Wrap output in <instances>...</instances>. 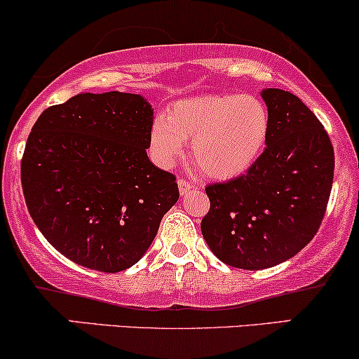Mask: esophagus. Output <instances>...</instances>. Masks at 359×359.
Here are the masks:
<instances>
[{
	"label": "esophagus",
	"mask_w": 359,
	"mask_h": 359,
	"mask_svg": "<svg viewBox=\"0 0 359 359\" xmlns=\"http://www.w3.org/2000/svg\"><path fill=\"white\" fill-rule=\"evenodd\" d=\"M178 188H180L181 194H187L188 191H191V189L194 188V184L189 183V181L184 178H178Z\"/></svg>",
	"instance_id": "34e87169"
}]
</instances>
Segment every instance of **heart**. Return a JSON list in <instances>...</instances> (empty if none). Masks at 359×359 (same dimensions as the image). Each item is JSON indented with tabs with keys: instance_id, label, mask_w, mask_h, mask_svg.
<instances>
[{
	"instance_id": "1",
	"label": "heart",
	"mask_w": 359,
	"mask_h": 359,
	"mask_svg": "<svg viewBox=\"0 0 359 359\" xmlns=\"http://www.w3.org/2000/svg\"><path fill=\"white\" fill-rule=\"evenodd\" d=\"M269 111L259 98L206 95L176 101L149 131V149L159 166H171L191 140V156L208 176L236 178L263 153L269 136Z\"/></svg>"
}]
</instances>
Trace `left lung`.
<instances>
[{"instance_id": "8db88e82", "label": "left lung", "mask_w": 359, "mask_h": 359, "mask_svg": "<svg viewBox=\"0 0 359 359\" xmlns=\"http://www.w3.org/2000/svg\"><path fill=\"white\" fill-rule=\"evenodd\" d=\"M269 136L245 175L206 187L201 221L208 246L228 266L266 269L293 258L315 238L333 187L334 151L315 113L293 93H261Z\"/></svg>"}]
</instances>
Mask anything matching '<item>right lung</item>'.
<instances>
[{
  "instance_id": "right-lung-1",
  "label": "right lung",
  "mask_w": 359,
  "mask_h": 359,
  "mask_svg": "<svg viewBox=\"0 0 359 359\" xmlns=\"http://www.w3.org/2000/svg\"><path fill=\"white\" fill-rule=\"evenodd\" d=\"M151 104L83 93L46 108L21 159L26 206L43 236L81 266L118 273L138 263L178 201L176 176L149 161Z\"/></svg>"
}]
</instances>
